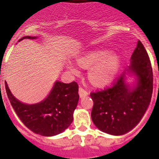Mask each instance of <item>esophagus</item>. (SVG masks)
I'll return each mask as SVG.
<instances>
[{"instance_id": "1", "label": "esophagus", "mask_w": 159, "mask_h": 159, "mask_svg": "<svg viewBox=\"0 0 159 159\" xmlns=\"http://www.w3.org/2000/svg\"><path fill=\"white\" fill-rule=\"evenodd\" d=\"M79 95H80V98H83V97L88 95V92L85 91L83 88H80V89H79Z\"/></svg>"}]
</instances>
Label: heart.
I'll list each match as a JSON object with an SVG mask.
<instances>
[{
	"label": "heart",
	"mask_w": 159,
	"mask_h": 159,
	"mask_svg": "<svg viewBox=\"0 0 159 159\" xmlns=\"http://www.w3.org/2000/svg\"><path fill=\"white\" fill-rule=\"evenodd\" d=\"M77 62L81 67L88 68V78L95 86L102 87L111 84L121 67V60L116 53L107 50L95 49L85 52L77 57ZM67 67L73 72L78 71L75 64L69 61Z\"/></svg>",
	"instance_id": "1"
}]
</instances>
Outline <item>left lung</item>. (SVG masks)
Listing matches in <instances>:
<instances>
[{"label":"left lung","mask_w":159,"mask_h":159,"mask_svg":"<svg viewBox=\"0 0 159 159\" xmlns=\"http://www.w3.org/2000/svg\"><path fill=\"white\" fill-rule=\"evenodd\" d=\"M134 76L132 84L127 75ZM153 72L151 61L141 41L130 57L126 71L111 88L91 93L94 105L92 119L97 128L111 135H123L134 129L145 115L151 100Z\"/></svg>","instance_id":"1"}]
</instances>
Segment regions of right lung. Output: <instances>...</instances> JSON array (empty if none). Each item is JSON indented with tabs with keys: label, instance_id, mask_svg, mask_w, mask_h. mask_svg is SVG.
<instances>
[{
	"label": "right lung",
	"instance_id": "add662e5",
	"mask_svg": "<svg viewBox=\"0 0 159 159\" xmlns=\"http://www.w3.org/2000/svg\"><path fill=\"white\" fill-rule=\"evenodd\" d=\"M37 39L26 36L20 39ZM8 98L12 108L29 130L42 136H54L62 133L73 121V113L79 101L77 83L64 84L57 80L45 99L34 104L18 100L12 94L5 81Z\"/></svg>",
	"mask_w": 159,
	"mask_h": 159
}]
</instances>
